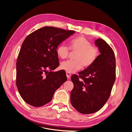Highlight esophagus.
<instances>
[{
  "label": "esophagus",
  "mask_w": 132,
  "mask_h": 132,
  "mask_svg": "<svg viewBox=\"0 0 132 132\" xmlns=\"http://www.w3.org/2000/svg\"><path fill=\"white\" fill-rule=\"evenodd\" d=\"M66 75H67V77L68 78V79H70V77H71V74L69 73H66Z\"/></svg>",
  "instance_id": "1"
}]
</instances>
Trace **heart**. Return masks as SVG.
Listing matches in <instances>:
<instances>
[{"label":"heart","mask_w":132,"mask_h":132,"mask_svg":"<svg viewBox=\"0 0 132 132\" xmlns=\"http://www.w3.org/2000/svg\"><path fill=\"white\" fill-rule=\"evenodd\" d=\"M69 49L74 52V61H68L61 63V68L66 72L74 73L82 68H89L94 64L99 55L97 48L84 36L73 38L69 42V48L61 44L56 48V54L59 58L64 59L68 57Z\"/></svg>","instance_id":"b5f03b06"}]
</instances>
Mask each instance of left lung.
Returning <instances> with one entry per match:
<instances>
[{"label": "left lung", "instance_id": "8db88e82", "mask_svg": "<svg viewBox=\"0 0 132 132\" xmlns=\"http://www.w3.org/2000/svg\"><path fill=\"white\" fill-rule=\"evenodd\" d=\"M100 54L93 65L73 75L71 105L80 113L91 114L100 110L109 99L116 79V59L112 48L101 38L95 41Z\"/></svg>", "mask_w": 132, "mask_h": 132}]
</instances>
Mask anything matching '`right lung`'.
Listing matches in <instances>:
<instances>
[{
    "label": "right lung",
    "mask_w": 132,
    "mask_h": 132,
    "mask_svg": "<svg viewBox=\"0 0 132 132\" xmlns=\"http://www.w3.org/2000/svg\"><path fill=\"white\" fill-rule=\"evenodd\" d=\"M74 31L46 26L27 36L16 62L19 93L28 104L40 107L50 102L67 80L65 72L53 71L59 66L56 48Z\"/></svg>",
    "instance_id": "add662e5"
}]
</instances>
